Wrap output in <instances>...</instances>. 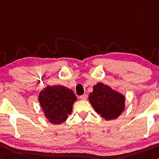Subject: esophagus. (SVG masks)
Returning a JSON list of instances; mask_svg holds the SVG:
<instances>
[{"mask_svg": "<svg viewBox=\"0 0 159 159\" xmlns=\"http://www.w3.org/2000/svg\"><path fill=\"white\" fill-rule=\"evenodd\" d=\"M87 98H88V96H87L86 94H84V95H80V96L79 97L80 99L82 100H87Z\"/></svg>", "mask_w": 159, "mask_h": 159, "instance_id": "esophagus-1", "label": "esophagus"}]
</instances>
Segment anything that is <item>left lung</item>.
Segmentation results:
<instances>
[{
	"label": "left lung",
	"instance_id": "8db88e82",
	"mask_svg": "<svg viewBox=\"0 0 159 159\" xmlns=\"http://www.w3.org/2000/svg\"><path fill=\"white\" fill-rule=\"evenodd\" d=\"M89 100L95 112L105 120L117 119L125 107L124 95L100 82L93 86Z\"/></svg>",
	"mask_w": 159,
	"mask_h": 159
}]
</instances>
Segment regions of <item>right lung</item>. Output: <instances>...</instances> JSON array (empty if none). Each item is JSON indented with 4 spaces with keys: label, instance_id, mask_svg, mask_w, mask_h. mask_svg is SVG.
Returning <instances> with one entry per match:
<instances>
[{
    "label": "right lung",
    "instance_id": "obj_1",
    "mask_svg": "<svg viewBox=\"0 0 159 159\" xmlns=\"http://www.w3.org/2000/svg\"><path fill=\"white\" fill-rule=\"evenodd\" d=\"M38 100L45 117L53 125H60L72 112L77 98L71 90L61 85H48L39 93Z\"/></svg>",
    "mask_w": 159,
    "mask_h": 159
}]
</instances>
